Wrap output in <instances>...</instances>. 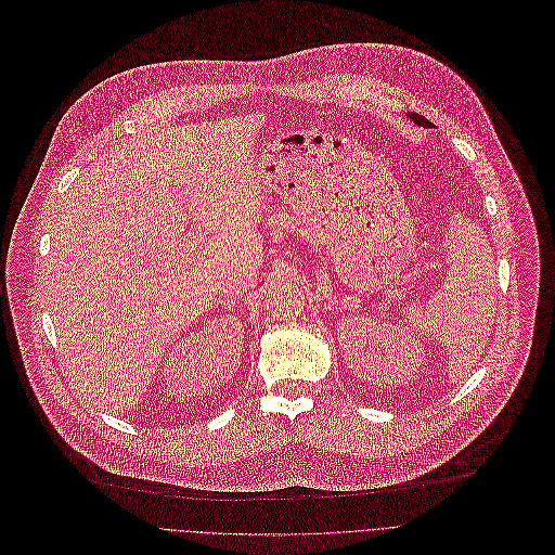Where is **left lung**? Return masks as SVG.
<instances>
[{"label": "left lung", "instance_id": "obj_1", "mask_svg": "<svg viewBox=\"0 0 555 555\" xmlns=\"http://www.w3.org/2000/svg\"><path fill=\"white\" fill-rule=\"evenodd\" d=\"M409 118H411L415 125H420V127H430V122H428L424 116H420V114H409Z\"/></svg>", "mask_w": 555, "mask_h": 555}]
</instances>
